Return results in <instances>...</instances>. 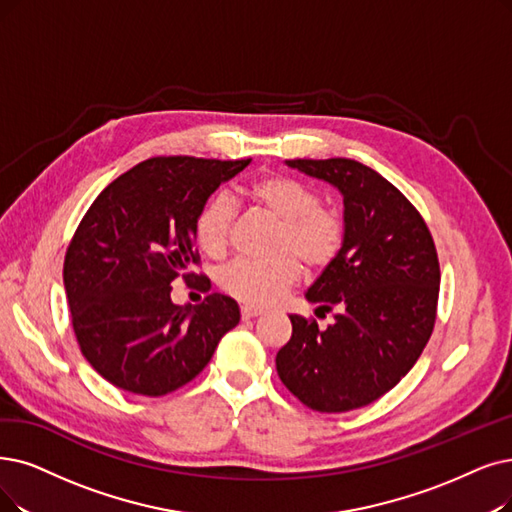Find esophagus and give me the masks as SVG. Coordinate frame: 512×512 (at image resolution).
<instances>
[{
  "instance_id": "obj_1",
  "label": "esophagus",
  "mask_w": 512,
  "mask_h": 512,
  "mask_svg": "<svg viewBox=\"0 0 512 512\" xmlns=\"http://www.w3.org/2000/svg\"><path fill=\"white\" fill-rule=\"evenodd\" d=\"M258 315H262L260 306H252V304H243L241 306V319H254Z\"/></svg>"
}]
</instances>
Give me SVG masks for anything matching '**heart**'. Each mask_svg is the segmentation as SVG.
<instances>
[{
  "mask_svg": "<svg viewBox=\"0 0 512 512\" xmlns=\"http://www.w3.org/2000/svg\"><path fill=\"white\" fill-rule=\"evenodd\" d=\"M250 206L275 220L267 260H235L218 277L229 296L264 306L279 300L298 283L300 264L321 271L338 258L346 237L342 214L319 201L317 191L288 174H264L243 189ZM233 231V206L227 197H212L203 203L195 218V239L212 258L229 250Z\"/></svg>",
  "mask_w": 512,
  "mask_h": 512,
  "instance_id": "heart-1",
  "label": "heart"
}]
</instances>
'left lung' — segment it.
I'll use <instances>...</instances> for the list:
<instances>
[{
  "mask_svg": "<svg viewBox=\"0 0 512 512\" xmlns=\"http://www.w3.org/2000/svg\"><path fill=\"white\" fill-rule=\"evenodd\" d=\"M288 166L334 185L344 197L346 237L338 258L306 292L319 311L338 309L319 330L290 315L292 338L277 374L306 407L351 412L391 391L433 334L439 256L424 218L395 185L355 159H288Z\"/></svg>",
  "mask_w": 512,
  "mask_h": 512,
  "instance_id": "left-lung-1",
  "label": "left lung"
}]
</instances>
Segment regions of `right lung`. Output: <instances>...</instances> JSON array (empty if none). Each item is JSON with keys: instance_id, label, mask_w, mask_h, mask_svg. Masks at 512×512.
Segmentation results:
<instances>
[{"instance_id": "1", "label": "right lung", "mask_w": 512, "mask_h": 512, "mask_svg": "<svg viewBox=\"0 0 512 512\" xmlns=\"http://www.w3.org/2000/svg\"><path fill=\"white\" fill-rule=\"evenodd\" d=\"M250 161L151 157L115 178L81 218L63 267L71 323L81 355L113 386L168 395L210 363L239 323L229 296L214 292L191 311L170 292L176 277L210 290V279L191 271L201 262L195 218Z\"/></svg>"}]
</instances>
